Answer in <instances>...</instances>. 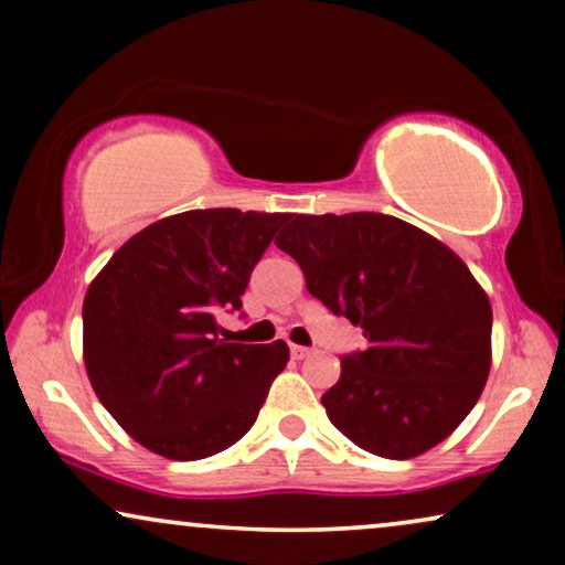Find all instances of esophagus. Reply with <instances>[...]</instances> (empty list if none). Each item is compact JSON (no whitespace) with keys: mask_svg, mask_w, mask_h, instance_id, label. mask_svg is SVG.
I'll list each match as a JSON object with an SVG mask.
<instances>
[{"mask_svg":"<svg viewBox=\"0 0 565 565\" xmlns=\"http://www.w3.org/2000/svg\"><path fill=\"white\" fill-rule=\"evenodd\" d=\"M290 354L296 360H306L308 354H311V350H308V347H300V344H290Z\"/></svg>","mask_w":565,"mask_h":565,"instance_id":"1","label":"esophagus"}]
</instances>
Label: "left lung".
I'll list each match as a JSON object with an SVG mask.
<instances>
[{
    "label": "left lung",
    "instance_id": "obj_1",
    "mask_svg": "<svg viewBox=\"0 0 565 565\" xmlns=\"http://www.w3.org/2000/svg\"><path fill=\"white\" fill-rule=\"evenodd\" d=\"M275 244L308 292L367 339L321 396L331 424L388 460L450 437L491 367V303L466 262L383 213L292 215Z\"/></svg>",
    "mask_w": 565,
    "mask_h": 565
}]
</instances>
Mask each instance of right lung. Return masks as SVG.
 Here are the masks:
<instances>
[{
	"label": "right lung",
	"instance_id": "obj_1",
	"mask_svg": "<svg viewBox=\"0 0 565 565\" xmlns=\"http://www.w3.org/2000/svg\"><path fill=\"white\" fill-rule=\"evenodd\" d=\"M288 213L207 207L169 215L113 254L84 296L92 388L136 443L203 460L238 443L285 367V342L221 339Z\"/></svg>",
	"mask_w": 565,
	"mask_h": 565
}]
</instances>
